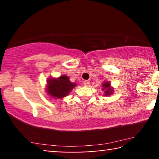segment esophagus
I'll list each match as a JSON object with an SVG mask.
<instances>
[{"label":"esophagus","mask_w":159,"mask_h":159,"mask_svg":"<svg viewBox=\"0 0 159 159\" xmlns=\"http://www.w3.org/2000/svg\"><path fill=\"white\" fill-rule=\"evenodd\" d=\"M84 85L85 86V87H88L89 85H90V81H84Z\"/></svg>","instance_id":"esophagus-1"}]
</instances>
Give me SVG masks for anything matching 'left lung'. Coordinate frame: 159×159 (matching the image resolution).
<instances>
[{
    "label": "left lung",
    "mask_w": 159,
    "mask_h": 159,
    "mask_svg": "<svg viewBox=\"0 0 159 159\" xmlns=\"http://www.w3.org/2000/svg\"><path fill=\"white\" fill-rule=\"evenodd\" d=\"M102 90H105V96H110L114 92V89L111 87L110 82H105L102 84Z\"/></svg>",
    "instance_id": "1"
}]
</instances>
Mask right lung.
<instances>
[{
	"instance_id": "right-lung-1",
	"label": "right lung",
	"mask_w": 159,
	"mask_h": 159,
	"mask_svg": "<svg viewBox=\"0 0 159 159\" xmlns=\"http://www.w3.org/2000/svg\"><path fill=\"white\" fill-rule=\"evenodd\" d=\"M75 86V83H72L68 76L63 75L57 78H50L47 80L46 92L52 98L60 99L69 95Z\"/></svg>"
}]
</instances>
